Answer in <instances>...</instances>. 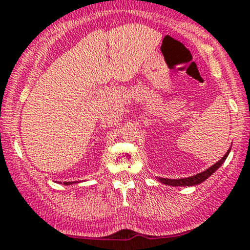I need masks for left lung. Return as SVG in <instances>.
I'll return each mask as SVG.
<instances>
[{
  "label": "left lung",
  "mask_w": 250,
  "mask_h": 250,
  "mask_svg": "<svg viewBox=\"0 0 250 250\" xmlns=\"http://www.w3.org/2000/svg\"><path fill=\"white\" fill-rule=\"evenodd\" d=\"M228 153H229V149H228L227 153H226L217 163H215L212 167H210L208 169H206L205 172H201V173H199V174L194 175V177L184 178V179H167V178H159V182L163 183V184H166V185H172V187H191V185L200 184V183H203L204 180L208 179V178L210 177V175L212 174L216 169H218V168L222 166V163L225 162L226 158H227Z\"/></svg>",
  "instance_id": "1"
}]
</instances>
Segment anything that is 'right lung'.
I'll return each instance as SVG.
<instances>
[{
	"label": "right lung",
	"instance_id": "obj_1",
	"mask_svg": "<svg viewBox=\"0 0 250 250\" xmlns=\"http://www.w3.org/2000/svg\"><path fill=\"white\" fill-rule=\"evenodd\" d=\"M65 184L68 185V184H72V183H71V182H65Z\"/></svg>",
	"mask_w": 250,
	"mask_h": 250
}]
</instances>
